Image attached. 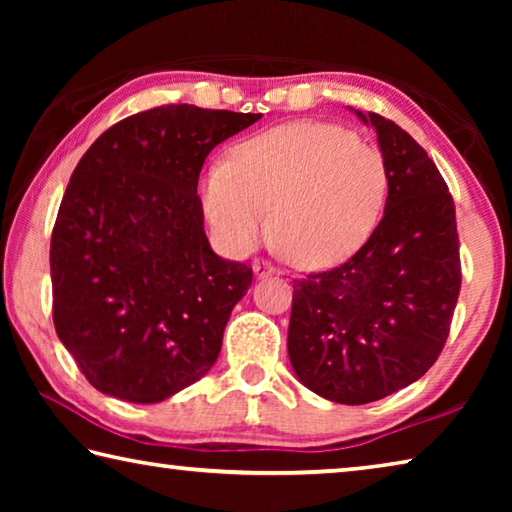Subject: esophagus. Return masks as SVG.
<instances>
[{
	"instance_id": "obj_1",
	"label": "esophagus",
	"mask_w": 512,
	"mask_h": 512,
	"mask_svg": "<svg viewBox=\"0 0 512 512\" xmlns=\"http://www.w3.org/2000/svg\"><path fill=\"white\" fill-rule=\"evenodd\" d=\"M253 271H255V275L257 277H266V275H273V273H277V268L271 264V262H255L253 264Z\"/></svg>"
}]
</instances>
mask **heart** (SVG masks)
<instances>
[{
    "instance_id": "1",
    "label": "heart",
    "mask_w": 512,
    "mask_h": 512,
    "mask_svg": "<svg viewBox=\"0 0 512 512\" xmlns=\"http://www.w3.org/2000/svg\"><path fill=\"white\" fill-rule=\"evenodd\" d=\"M386 164L341 126L296 121L241 142L203 178L214 235L232 253L257 248L273 228L302 266L354 253L384 205Z\"/></svg>"
}]
</instances>
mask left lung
<instances>
[{
  "label": "left lung",
  "instance_id": "obj_1",
  "mask_svg": "<svg viewBox=\"0 0 512 512\" xmlns=\"http://www.w3.org/2000/svg\"><path fill=\"white\" fill-rule=\"evenodd\" d=\"M386 164L384 216L341 266L293 280L289 359L309 391L368 404L418 381L443 352L461 291L456 207L427 151L357 110Z\"/></svg>",
  "mask_w": 512,
  "mask_h": 512
}]
</instances>
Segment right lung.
I'll return each instance as SVG.
<instances>
[{
	"mask_svg": "<svg viewBox=\"0 0 512 512\" xmlns=\"http://www.w3.org/2000/svg\"><path fill=\"white\" fill-rule=\"evenodd\" d=\"M259 117L169 103L76 164L51 232L54 325L97 391L155 404L214 366L253 268L210 248L196 187L207 153Z\"/></svg>",
	"mask_w": 512,
	"mask_h": 512,
	"instance_id": "1",
	"label": "right lung"
}]
</instances>
